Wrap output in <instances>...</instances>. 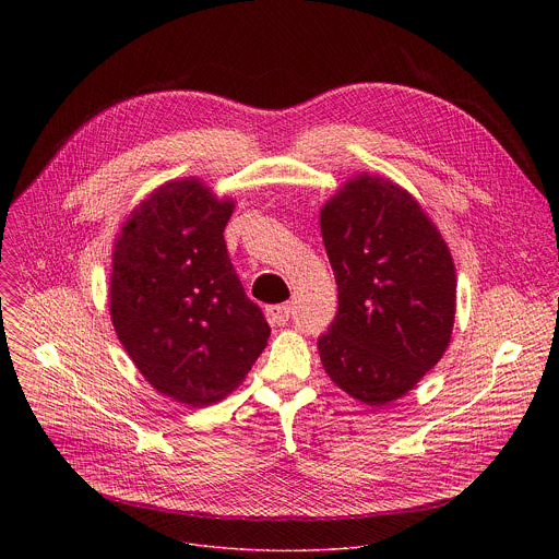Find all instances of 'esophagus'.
Returning a JSON list of instances; mask_svg holds the SVG:
<instances>
[{
    "mask_svg": "<svg viewBox=\"0 0 559 559\" xmlns=\"http://www.w3.org/2000/svg\"><path fill=\"white\" fill-rule=\"evenodd\" d=\"M265 313H267V321H270L272 325H285V323L289 321V316H292V305H289V302L270 305V307L265 309Z\"/></svg>",
    "mask_w": 559,
    "mask_h": 559,
    "instance_id": "34e87169",
    "label": "esophagus"
}]
</instances>
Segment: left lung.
Returning <instances> with one entry per match:
<instances>
[{
    "instance_id": "1",
    "label": "left lung",
    "mask_w": 559,
    "mask_h": 559,
    "mask_svg": "<svg viewBox=\"0 0 559 559\" xmlns=\"http://www.w3.org/2000/svg\"><path fill=\"white\" fill-rule=\"evenodd\" d=\"M338 311L318 352L356 401L386 405L442 358L455 316V270L409 192L360 175L321 212Z\"/></svg>"
}]
</instances>
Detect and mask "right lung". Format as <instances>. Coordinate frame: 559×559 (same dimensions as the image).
<instances>
[{
	"instance_id": "right-lung-1",
	"label": "right lung",
	"mask_w": 559,
	"mask_h": 559,
	"mask_svg": "<svg viewBox=\"0 0 559 559\" xmlns=\"http://www.w3.org/2000/svg\"><path fill=\"white\" fill-rule=\"evenodd\" d=\"M231 210L194 179L168 183L132 212L115 246V332L145 380L190 407L221 401L270 338L227 254Z\"/></svg>"
}]
</instances>
